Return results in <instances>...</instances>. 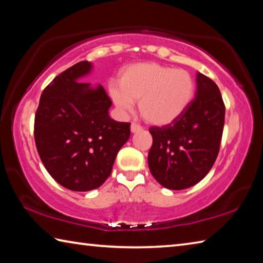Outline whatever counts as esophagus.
<instances>
[{
  "label": "esophagus",
  "instance_id": "esophagus-1",
  "mask_svg": "<svg viewBox=\"0 0 263 263\" xmlns=\"http://www.w3.org/2000/svg\"><path fill=\"white\" fill-rule=\"evenodd\" d=\"M141 130H142V126H140L139 124H137V123H132V124H131V132H132V133L139 132V131H141Z\"/></svg>",
  "mask_w": 263,
  "mask_h": 263
}]
</instances>
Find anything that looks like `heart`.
<instances>
[{"label": "heart", "mask_w": 263, "mask_h": 263, "mask_svg": "<svg viewBox=\"0 0 263 263\" xmlns=\"http://www.w3.org/2000/svg\"><path fill=\"white\" fill-rule=\"evenodd\" d=\"M194 91V80L186 70L142 62L123 70L119 87H111L110 95L118 108L126 111L139 101L140 114L146 121L166 125L184 112Z\"/></svg>", "instance_id": "heart-1"}]
</instances>
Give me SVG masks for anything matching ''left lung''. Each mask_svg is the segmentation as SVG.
Wrapping results in <instances>:
<instances>
[{
	"label": "left lung",
	"instance_id": "left-lung-1",
	"mask_svg": "<svg viewBox=\"0 0 263 263\" xmlns=\"http://www.w3.org/2000/svg\"><path fill=\"white\" fill-rule=\"evenodd\" d=\"M197 91L179 118L152 126L149 171L160 184L182 190L203 180L218 157L225 123V104L217 84L197 74Z\"/></svg>",
	"mask_w": 263,
	"mask_h": 263
}]
</instances>
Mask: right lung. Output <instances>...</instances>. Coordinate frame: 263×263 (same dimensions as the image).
<instances>
[{"mask_svg": "<svg viewBox=\"0 0 263 263\" xmlns=\"http://www.w3.org/2000/svg\"><path fill=\"white\" fill-rule=\"evenodd\" d=\"M91 64L80 61L44 89L34 116V141L42 162L58 183L89 191L104 183L118 151L131 135L130 123L109 117L105 89L77 82Z\"/></svg>", "mask_w": 263, "mask_h": 263, "instance_id": "right-lung-1", "label": "right lung"}]
</instances>
